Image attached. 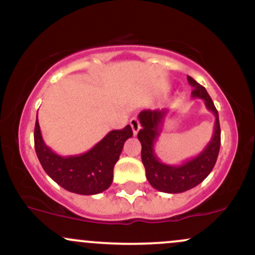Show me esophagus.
<instances>
[{"label": "esophagus", "mask_w": 255, "mask_h": 255, "mask_svg": "<svg viewBox=\"0 0 255 255\" xmlns=\"http://www.w3.org/2000/svg\"><path fill=\"white\" fill-rule=\"evenodd\" d=\"M129 125H130V127H131V130H133L134 135H136L137 131H139V129H140V122H139V120H137L136 118L130 119Z\"/></svg>", "instance_id": "1"}]
</instances>
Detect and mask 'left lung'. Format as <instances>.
Instances as JSON below:
<instances>
[{
    "mask_svg": "<svg viewBox=\"0 0 255 255\" xmlns=\"http://www.w3.org/2000/svg\"><path fill=\"white\" fill-rule=\"evenodd\" d=\"M187 80L193 87L192 98L203 99L206 109L215 115V131L212 139L197 157L186 160L181 165H169L162 163L154 153V142L158 140L163 121L169 114L168 109L142 110L139 114L141 129L137 139L141 144V160L146 170V178L153 188L164 193H182L194 188L209 176L217 160L221 147V127L218 111L206 89L188 75Z\"/></svg>",
    "mask_w": 255,
    "mask_h": 255,
    "instance_id": "obj_1",
    "label": "left lung"
}]
</instances>
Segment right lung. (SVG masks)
<instances>
[{
  "instance_id": "1",
  "label": "right lung",
  "mask_w": 255,
  "mask_h": 255,
  "mask_svg": "<svg viewBox=\"0 0 255 255\" xmlns=\"http://www.w3.org/2000/svg\"><path fill=\"white\" fill-rule=\"evenodd\" d=\"M133 136L130 126L111 130L90 151L77 156H60L44 142L38 119L34 126V148L46 174L67 191L93 195L110 187L114 166L119 160L126 140Z\"/></svg>"
}]
</instances>
